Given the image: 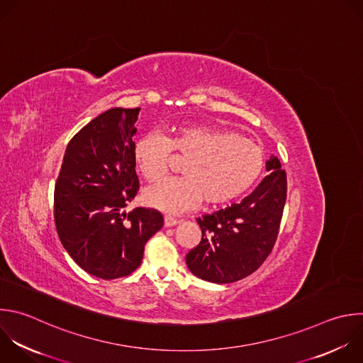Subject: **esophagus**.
<instances>
[{
    "mask_svg": "<svg viewBox=\"0 0 363 363\" xmlns=\"http://www.w3.org/2000/svg\"><path fill=\"white\" fill-rule=\"evenodd\" d=\"M181 220L178 219V218H175V216H172V215H167L165 216V226H175V225H178Z\"/></svg>",
    "mask_w": 363,
    "mask_h": 363,
    "instance_id": "esophagus-1",
    "label": "esophagus"
}]
</instances>
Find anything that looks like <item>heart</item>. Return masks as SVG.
<instances>
[{"mask_svg": "<svg viewBox=\"0 0 363 363\" xmlns=\"http://www.w3.org/2000/svg\"><path fill=\"white\" fill-rule=\"evenodd\" d=\"M172 151L186 158L185 177L145 192L151 205L167 212L188 211L202 198L208 205L228 202L244 194L264 168L262 151L252 141L225 128L192 124L179 127L169 138L151 133L137 141L134 158L147 181L157 182L168 174Z\"/></svg>", "mask_w": 363, "mask_h": 363, "instance_id": "1", "label": "heart"}]
</instances>
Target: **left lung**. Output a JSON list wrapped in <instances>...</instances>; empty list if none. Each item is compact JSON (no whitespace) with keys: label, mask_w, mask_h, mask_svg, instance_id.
<instances>
[{"label":"left lung","mask_w":363,"mask_h":363,"mask_svg":"<svg viewBox=\"0 0 363 363\" xmlns=\"http://www.w3.org/2000/svg\"><path fill=\"white\" fill-rule=\"evenodd\" d=\"M267 171L251 195L196 219L202 238L186 255L195 277L230 284L255 272L272 252L286 201V172L274 155Z\"/></svg>","instance_id":"left-lung-1"}]
</instances>
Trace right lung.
Returning a JSON list of instances; mask_svg holds the SVG:
<instances>
[{"label": "right lung", "instance_id": "right-lung-1", "mask_svg": "<svg viewBox=\"0 0 363 363\" xmlns=\"http://www.w3.org/2000/svg\"><path fill=\"white\" fill-rule=\"evenodd\" d=\"M141 108H112L69 141L54 191L61 244L85 272L101 279L133 274L147 240L164 225L152 208L125 212L140 182L134 135Z\"/></svg>", "mask_w": 363, "mask_h": 363}]
</instances>
